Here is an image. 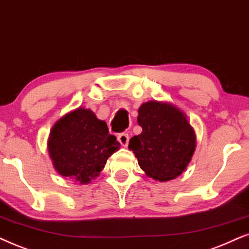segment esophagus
Returning a JSON list of instances; mask_svg holds the SVG:
<instances>
[{"instance_id": "34e87169", "label": "esophagus", "mask_w": 249, "mask_h": 249, "mask_svg": "<svg viewBox=\"0 0 249 249\" xmlns=\"http://www.w3.org/2000/svg\"><path fill=\"white\" fill-rule=\"evenodd\" d=\"M128 140H130V138H128L127 133H121L118 135V141L123 147H126L128 144Z\"/></svg>"}]
</instances>
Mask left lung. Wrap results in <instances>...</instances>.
I'll return each instance as SVG.
<instances>
[{
	"instance_id": "1",
	"label": "left lung",
	"mask_w": 249,
	"mask_h": 249,
	"mask_svg": "<svg viewBox=\"0 0 249 249\" xmlns=\"http://www.w3.org/2000/svg\"><path fill=\"white\" fill-rule=\"evenodd\" d=\"M141 134L131 138L128 149L142 171L156 181L182 174L196 148V134L187 116L168 102L148 101L139 108Z\"/></svg>"
}]
</instances>
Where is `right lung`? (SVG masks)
I'll use <instances>...</instances> for the list:
<instances>
[{"label":"right lung","instance_id":"add662e5","mask_svg":"<svg viewBox=\"0 0 249 249\" xmlns=\"http://www.w3.org/2000/svg\"><path fill=\"white\" fill-rule=\"evenodd\" d=\"M48 149L59 174L86 184L100 174L119 142L109 134L106 122L90 109L79 107L53 125Z\"/></svg>","mask_w":249,"mask_h":249}]
</instances>
